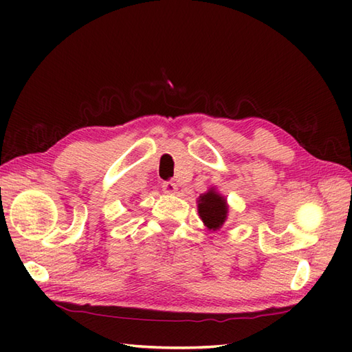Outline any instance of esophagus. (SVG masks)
<instances>
[{
	"label": "esophagus",
	"mask_w": 352,
	"mask_h": 352,
	"mask_svg": "<svg viewBox=\"0 0 352 352\" xmlns=\"http://www.w3.org/2000/svg\"><path fill=\"white\" fill-rule=\"evenodd\" d=\"M162 188H163V190L166 192V193H175L177 189H178V186H177L175 182H164L162 184Z\"/></svg>",
	"instance_id": "obj_1"
}]
</instances>
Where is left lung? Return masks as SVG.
I'll return each instance as SVG.
<instances>
[{
    "instance_id": "obj_1",
    "label": "left lung",
    "mask_w": 352,
    "mask_h": 352,
    "mask_svg": "<svg viewBox=\"0 0 352 352\" xmlns=\"http://www.w3.org/2000/svg\"><path fill=\"white\" fill-rule=\"evenodd\" d=\"M227 204L226 199L219 197L214 190L207 192L206 195L199 197L198 213L201 219L210 230H218L227 219Z\"/></svg>"
}]
</instances>
